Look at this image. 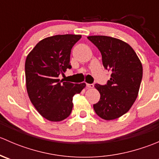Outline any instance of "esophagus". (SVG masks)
I'll list each match as a JSON object with an SVG mask.
<instances>
[{"mask_svg": "<svg viewBox=\"0 0 159 159\" xmlns=\"http://www.w3.org/2000/svg\"><path fill=\"white\" fill-rule=\"evenodd\" d=\"M87 87L89 89H93L94 88V84H87Z\"/></svg>", "mask_w": 159, "mask_h": 159, "instance_id": "obj_1", "label": "esophagus"}]
</instances>
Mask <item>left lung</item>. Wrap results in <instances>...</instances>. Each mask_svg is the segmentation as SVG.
<instances>
[{
    "label": "left lung",
    "instance_id": "1",
    "mask_svg": "<svg viewBox=\"0 0 159 159\" xmlns=\"http://www.w3.org/2000/svg\"><path fill=\"white\" fill-rule=\"evenodd\" d=\"M100 51L105 69L112 72L105 85L96 84L100 100L93 105L102 119L110 121L127 113L135 102L142 79V65L128 43L108 36H89Z\"/></svg>",
    "mask_w": 159,
    "mask_h": 159
}]
</instances>
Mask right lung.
<instances>
[{
	"label": "right lung",
	"instance_id": "right-lung-1",
	"mask_svg": "<svg viewBox=\"0 0 159 159\" xmlns=\"http://www.w3.org/2000/svg\"><path fill=\"white\" fill-rule=\"evenodd\" d=\"M80 34H58L40 41L28 54L25 79L28 97L38 113L51 121H61L70 115L73 97L85 83L60 81V74L70 69V50Z\"/></svg>",
	"mask_w": 159,
	"mask_h": 159
}]
</instances>
